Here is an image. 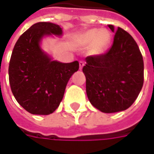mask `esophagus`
Returning a JSON list of instances; mask_svg holds the SVG:
<instances>
[{
	"instance_id": "34e87169",
	"label": "esophagus",
	"mask_w": 154,
	"mask_h": 154,
	"mask_svg": "<svg viewBox=\"0 0 154 154\" xmlns=\"http://www.w3.org/2000/svg\"><path fill=\"white\" fill-rule=\"evenodd\" d=\"M84 65H85V64H84V62H83V61H79V66H80V70H82V67H83V66H84Z\"/></svg>"
}]
</instances>
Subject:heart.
<instances>
[{"mask_svg": "<svg viewBox=\"0 0 154 154\" xmlns=\"http://www.w3.org/2000/svg\"><path fill=\"white\" fill-rule=\"evenodd\" d=\"M111 33L105 29H89L78 34L75 43L79 48L89 47L92 55H100L107 50L111 41Z\"/></svg>", "mask_w": 154, "mask_h": 154, "instance_id": "1", "label": "heart"}]
</instances>
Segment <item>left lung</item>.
I'll return each instance as SVG.
<instances>
[{
  "mask_svg": "<svg viewBox=\"0 0 154 154\" xmlns=\"http://www.w3.org/2000/svg\"><path fill=\"white\" fill-rule=\"evenodd\" d=\"M112 47L104 55L88 56L82 72L90 103L103 113L125 110L134 103L143 85V55L134 38L124 29H115Z\"/></svg>",
  "mask_w": 154,
  "mask_h": 154,
  "instance_id": "left-lung-1",
  "label": "left lung"
}]
</instances>
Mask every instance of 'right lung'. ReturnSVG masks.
I'll use <instances>...</instances> for the list:
<instances>
[{
	"label": "right lung",
	"instance_id": "1",
	"mask_svg": "<svg viewBox=\"0 0 154 154\" xmlns=\"http://www.w3.org/2000/svg\"><path fill=\"white\" fill-rule=\"evenodd\" d=\"M59 25L40 22L23 33L11 53L9 82L16 100L28 112L47 116L58 108L66 87L79 63H62L53 60L42 49L43 38L61 37Z\"/></svg>",
	"mask_w": 154,
	"mask_h": 154
}]
</instances>
